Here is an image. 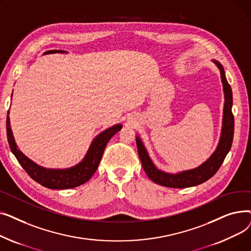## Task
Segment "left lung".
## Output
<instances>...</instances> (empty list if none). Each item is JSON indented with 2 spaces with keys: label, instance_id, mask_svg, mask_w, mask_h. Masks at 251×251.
Wrapping results in <instances>:
<instances>
[{
  "label": "left lung",
  "instance_id": "left-lung-1",
  "mask_svg": "<svg viewBox=\"0 0 251 251\" xmlns=\"http://www.w3.org/2000/svg\"><path fill=\"white\" fill-rule=\"evenodd\" d=\"M213 62L218 66V68L220 69L221 72L224 94H225V104H224L223 127L220 142L218 144L217 150L212 155H210L207 161H205L200 167L192 170L183 171V172H180L178 174L165 173L153 165L151 157L149 156L146 148L143 146L142 141L138 136H136L137 151L144 172L147 173V175L151 181L159 184V185L171 188H186L196 186L199 185V184L207 181L209 178H212L217 173V171L222 166L224 160H225L227 153L229 152L232 147L234 135V116L232 113V89L226 79L225 70H224L223 66L216 60H213Z\"/></svg>",
  "mask_w": 251,
  "mask_h": 251
}]
</instances>
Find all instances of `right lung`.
<instances>
[{
	"instance_id": "1",
	"label": "right lung",
	"mask_w": 251,
	"mask_h": 251,
	"mask_svg": "<svg viewBox=\"0 0 251 251\" xmlns=\"http://www.w3.org/2000/svg\"><path fill=\"white\" fill-rule=\"evenodd\" d=\"M54 52L66 51L51 50L46 51L45 54H54ZM121 124H117L100 133L90 144L88 151L82 162H80L78 165L64 170L46 169L33 163L17 149L14 136H13L10 127L9 112L7 116V137L11 151L14 153L17 161L26 171V173L35 182L50 189H69L80 186L85 182H87L97 171L107 143L118 131L121 130Z\"/></svg>"
}]
</instances>
